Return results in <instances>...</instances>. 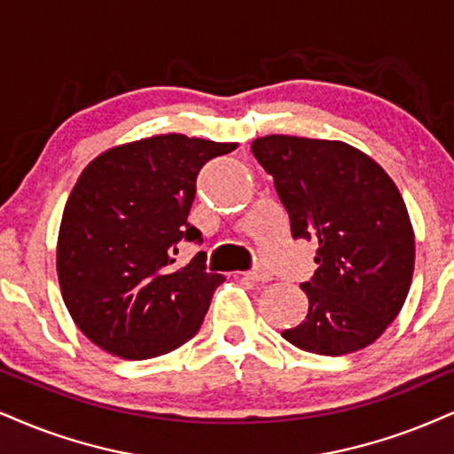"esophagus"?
Returning <instances> with one entry per match:
<instances>
[{
  "label": "esophagus",
  "instance_id": "obj_1",
  "mask_svg": "<svg viewBox=\"0 0 454 454\" xmlns=\"http://www.w3.org/2000/svg\"><path fill=\"white\" fill-rule=\"evenodd\" d=\"M246 279H253V282H270L271 279V273L265 271V270H250L244 273Z\"/></svg>",
  "mask_w": 454,
  "mask_h": 454
}]
</instances>
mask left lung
I'll use <instances>...</instances> for the list:
<instances>
[{
    "label": "left lung",
    "mask_w": 454,
    "mask_h": 454,
    "mask_svg": "<svg viewBox=\"0 0 454 454\" xmlns=\"http://www.w3.org/2000/svg\"><path fill=\"white\" fill-rule=\"evenodd\" d=\"M253 153L290 216L294 239L317 246L309 311L282 337L317 356H345L383 334L404 305L415 236L404 200L377 161L340 141L271 134Z\"/></svg>",
    "instance_id": "left-lung-1"
}]
</instances>
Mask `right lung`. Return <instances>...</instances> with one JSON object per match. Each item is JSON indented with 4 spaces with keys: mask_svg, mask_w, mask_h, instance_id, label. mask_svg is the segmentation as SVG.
I'll list each match as a JSON object with an SVG mask.
<instances>
[{
    "mask_svg": "<svg viewBox=\"0 0 454 454\" xmlns=\"http://www.w3.org/2000/svg\"><path fill=\"white\" fill-rule=\"evenodd\" d=\"M236 145L161 134L88 164L67 200L56 267L77 328L109 354L145 360L198 333L221 273L206 253L178 270V244H201L187 221L201 166Z\"/></svg>",
    "mask_w": 454,
    "mask_h": 454,
    "instance_id": "right-lung-1",
    "label": "right lung"
}]
</instances>
